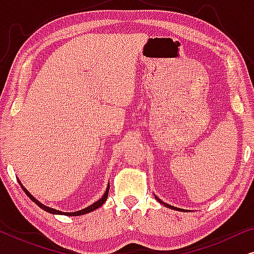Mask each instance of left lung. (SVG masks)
Segmentation results:
<instances>
[{
    "instance_id": "1",
    "label": "left lung",
    "mask_w": 254,
    "mask_h": 254,
    "mask_svg": "<svg viewBox=\"0 0 254 254\" xmlns=\"http://www.w3.org/2000/svg\"><path fill=\"white\" fill-rule=\"evenodd\" d=\"M155 197H156V200L158 201V202H161V203H163L164 204L165 207H168V208H171V209H175V210H179V211H185V209H180V208H177V207H173V206H170V204H168V203H165V202H163V201L159 199V197H157L155 195Z\"/></svg>"
}]
</instances>
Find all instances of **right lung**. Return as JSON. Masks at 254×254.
<instances>
[{
	"mask_svg": "<svg viewBox=\"0 0 254 254\" xmlns=\"http://www.w3.org/2000/svg\"><path fill=\"white\" fill-rule=\"evenodd\" d=\"M18 183H19V185L22 186V189H23V190L24 192L26 193V195L30 197L31 200L33 201L34 203L36 204H38V206H39L41 209H44V210H46V211H48V213H51V214H59V215H68V216H79V215H84V214H86V213H90V211H92V210H96L97 208H99L100 206H103L104 204V202H105L106 201V199H107V195H109V190H110V184L109 185H107V189H106V190H105V193H104V195L100 197V199L98 200V201H96L95 203H92L91 206H89V207H86V208H84V209H81V210H78V211H74V213H64V211H60V210H57V209H53V208H51V207H47V206H45V204H43V203H40L39 201H38L36 197H34L33 195H31V193L29 192V190H27L25 187H24L23 185H22V183L19 182L18 180Z\"/></svg>",
	"mask_w": 254,
	"mask_h": 254,
	"instance_id": "add662e5",
	"label": "right lung"
}]
</instances>
